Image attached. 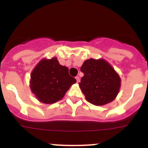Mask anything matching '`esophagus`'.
<instances>
[{"mask_svg": "<svg viewBox=\"0 0 148 148\" xmlns=\"http://www.w3.org/2000/svg\"><path fill=\"white\" fill-rule=\"evenodd\" d=\"M75 79H76L77 83H79V82H80V78H79V77H78V76L75 77Z\"/></svg>", "mask_w": 148, "mask_h": 148, "instance_id": "esophagus-1", "label": "esophagus"}]
</instances>
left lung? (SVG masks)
I'll return each mask as SVG.
<instances>
[{"label":"left lung","mask_w":148,"mask_h":148,"mask_svg":"<svg viewBox=\"0 0 148 148\" xmlns=\"http://www.w3.org/2000/svg\"><path fill=\"white\" fill-rule=\"evenodd\" d=\"M84 76L79 87L88 102L96 106L113 101L119 92L121 78L110 63L103 58H90L83 63Z\"/></svg>","instance_id":"left-lung-1"}]
</instances>
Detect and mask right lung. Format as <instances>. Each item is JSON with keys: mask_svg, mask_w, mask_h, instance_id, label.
Here are the masks:
<instances>
[{"mask_svg": "<svg viewBox=\"0 0 148 148\" xmlns=\"http://www.w3.org/2000/svg\"><path fill=\"white\" fill-rule=\"evenodd\" d=\"M68 71L69 69L60 64L56 57L42 58L30 75L29 87L35 97L46 104L61 100L66 91L76 82Z\"/></svg>", "mask_w": 148, "mask_h": 148, "instance_id": "add662e5", "label": "right lung"}]
</instances>
